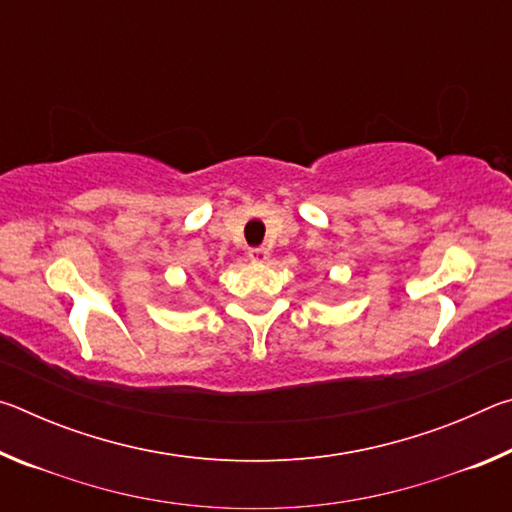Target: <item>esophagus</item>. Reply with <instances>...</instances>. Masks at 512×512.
Segmentation results:
<instances>
[{
	"label": "esophagus",
	"mask_w": 512,
	"mask_h": 512,
	"mask_svg": "<svg viewBox=\"0 0 512 512\" xmlns=\"http://www.w3.org/2000/svg\"><path fill=\"white\" fill-rule=\"evenodd\" d=\"M248 257H250V262H255V264H266L268 257H271V253H268L266 248H253L248 253Z\"/></svg>",
	"instance_id": "obj_1"
}]
</instances>
